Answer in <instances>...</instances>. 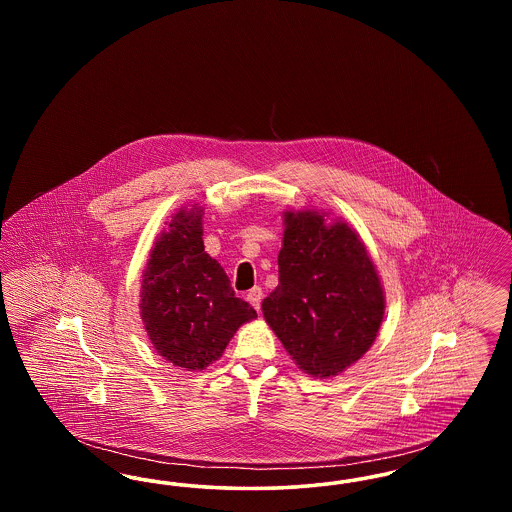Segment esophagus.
Masks as SVG:
<instances>
[{"mask_svg":"<svg viewBox=\"0 0 512 512\" xmlns=\"http://www.w3.org/2000/svg\"><path fill=\"white\" fill-rule=\"evenodd\" d=\"M247 301L259 311V309H261V301H263V290H261L259 286L251 288V290L247 292Z\"/></svg>","mask_w":512,"mask_h":512,"instance_id":"34e87169","label":"esophagus"}]
</instances>
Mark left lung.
Wrapping results in <instances>:
<instances>
[{"label": "left lung", "instance_id": "left-lung-1", "mask_svg": "<svg viewBox=\"0 0 512 512\" xmlns=\"http://www.w3.org/2000/svg\"><path fill=\"white\" fill-rule=\"evenodd\" d=\"M278 286L263 315L295 365L311 376H336L359 361L384 318V290L359 236L326 226L313 211L286 215Z\"/></svg>", "mask_w": 512, "mask_h": 512}]
</instances>
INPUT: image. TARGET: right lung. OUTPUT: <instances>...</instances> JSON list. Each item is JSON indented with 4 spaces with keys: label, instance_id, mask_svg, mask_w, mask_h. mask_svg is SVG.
<instances>
[{
    "label": "right lung",
    "instance_id": "obj_1",
    "mask_svg": "<svg viewBox=\"0 0 512 512\" xmlns=\"http://www.w3.org/2000/svg\"><path fill=\"white\" fill-rule=\"evenodd\" d=\"M203 209H180L151 249L142 284L147 336L172 365L203 370L217 361L255 309L234 295L224 268L205 253Z\"/></svg>",
    "mask_w": 512,
    "mask_h": 512
}]
</instances>
